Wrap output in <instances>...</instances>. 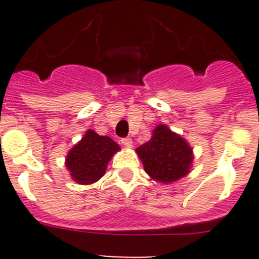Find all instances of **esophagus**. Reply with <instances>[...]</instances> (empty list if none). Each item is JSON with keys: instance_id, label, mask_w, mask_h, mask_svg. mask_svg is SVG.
<instances>
[{"instance_id": "obj_1", "label": "esophagus", "mask_w": 259, "mask_h": 259, "mask_svg": "<svg viewBox=\"0 0 259 259\" xmlns=\"http://www.w3.org/2000/svg\"><path fill=\"white\" fill-rule=\"evenodd\" d=\"M121 144L124 146H126V148H132L133 140L130 139V138H124V139H121Z\"/></svg>"}]
</instances>
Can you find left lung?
<instances>
[{
	"label": "left lung",
	"mask_w": 259,
	"mask_h": 259,
	"mask_svg": "<svg viewBox=\"0 0 259 259\" xmlns=\"http://www.w3.org/2000/svg\"><path fill=\"white\" fill-rule=\"evenodd\" d=\"M144 170L155 182L169 184L190 173L194 154L189 143L165 124L155 126L148 143L135 149Z\"/></svg>",
	"instance_id": "left-lung-1"
}]
</instances>
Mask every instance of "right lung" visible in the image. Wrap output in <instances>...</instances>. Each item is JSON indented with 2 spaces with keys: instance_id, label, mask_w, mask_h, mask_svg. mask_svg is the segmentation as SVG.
Returning <instances> with one entry per match:
<instances>
[{
  "instance_id": "obj_1",
  "label": "right lung",
  "mask_w": 259,
  "mask_h": 259,
  "mask_svg": "<svg viewBox=\"0 0 259 259\" xmlns=\"http://www.w3.org/2000/svg\"><path fill=\"white\" fill-rule=\"evenodd\" d=\"M120 149L111 138L101 137L89 129L80 142L69 150L65 165L71 179L77 184H93L103 178L109 161Z\"/></svg>"
}]
</instances>
